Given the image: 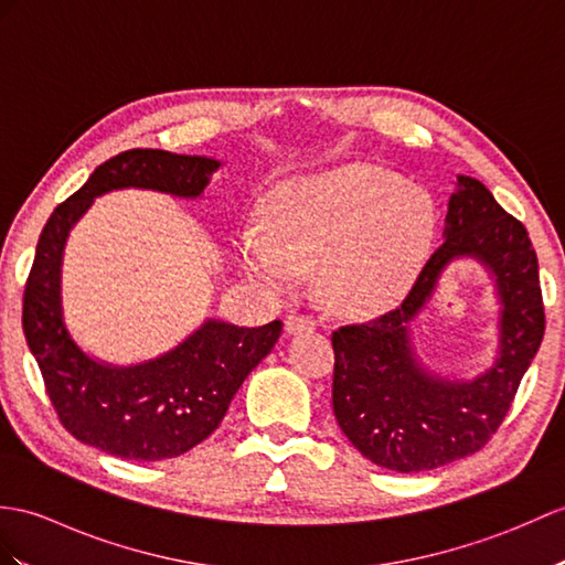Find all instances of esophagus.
I'll return each instance as SVG.
<instances>
[{"mask_svg": "<svg viewBox=\"0 0 565 565\" xmlns=\"http://www.w3.org/2000/svg\"><path fill=\"white\" fill-rule=\"evenodd\" d=\"M315 330L312 318H306L300 312H291L286 315V334H300V332H310Z\"/></svg>", "mask_w": 565, "mask_h": 565, "instance_id": "esophagus-1", "label": "esophagus"}]
</instances>
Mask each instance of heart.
<instances>
[{"mask_svg": "<svg viewBox=\"0 0 565 565\" xmlns=\"http://www.w3.org/2000/svg\"><path fill=\"white\" fill-rule=\"evenodd\" d=\"M262 227L235 238V262L269 291L315 267L339 310L373 312L397 300L433 235L426 194L375 166H344L286 182L262 206Z\"/></svg>", "mask_w": 565, "mask_h": 565, "instance_id": "obj_1", "label": "heart"}]
</instances>
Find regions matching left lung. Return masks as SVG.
Here are the masks:
<instances>
[{
    "label": "left lung",
    "mask_w": 565,
    "mask_h": 565,
    "mask_svg": "<svg viewBox=\"0 0 565 565\" xmlns=\"http://www.w3.org/2000/svg\"><path fill=\"white\" fill-rule=\"evenodd\" d=\"M455 185L443 243L402 306L332 334L337 424L363 457L402 475L481 450L503 424L544 337L540 265L527 231L477 178L457 175ZM457 258H475L490 271L502 306L497 359L469 381L428 372L411 344L413 318Z\"/></svg>",
    "instance_id": "obj_1"
}]
</instances>
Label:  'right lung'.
Listing matches in <instances>:
<instances>
[{"instance_id": "right-lung-1", "label": "right lung", "mask_w": 565, "mask_h": 565, "mask_svg": "<svg viewBox=\"0 0 565 565\" xmlns=\"http://www.w3.org/2000/svg\"><path fill=\"white\" fill-rule=\"evenodd\" d=\"M218 168L221 161L209 156L161 149L117 153L52 212L35 247L23 291V334L47 397L76 440L122 460H168L212 436L245 377L277 344L284 324L238 327L209 318L156 359L132 365L98 361L74 342L64 322V245L100 194L135 188L196 200Z\"/></svg>"}]
</instances>
